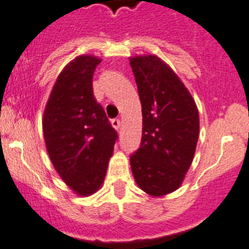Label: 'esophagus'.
Instances as JSON below:
<instances>
[{
	"instance_id": "obj_1",
	"label": "esophagus",
	"mask_w": 249,
	"mask_h": 249,
	"mask_svg": "<svg viewBox=\"0 0 249 249\" xmlns=\"http://www.w3.org/2000/svg\"><path fill=\"white\" fill-rule=\"evenodd\" d=\"M112 125L115 130H119L122 127V122L119 119H113L112 120Z\"/></svg>"
}]
</instances>
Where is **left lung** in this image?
Returning a JSON list of instances; mask_svg holds the SVG:
<instances>
[{"instance_id": "left-lung-1", "label": "left lung", "mask_w": 249, "mask_h": 249, "mask_svg": "<svg viewBox=\"0 0 249 249\" xmlns=\"http://www.w3.org/2000/svg\"><path fill=\"white\" fill-rule=\"evenodd\" d=\"M142 106V139L130 157L141 190L159 197L180 187L194 160L199 136L195 100L178 76L157 55L130 58Z\"/></svg>"}]
</instances>
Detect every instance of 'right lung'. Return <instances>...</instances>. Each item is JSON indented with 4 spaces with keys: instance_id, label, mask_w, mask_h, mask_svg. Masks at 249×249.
Listing matches in <instances>:
<instances>
[{
    "instance_id": "right-lung-1",
    "label": "right lung",
    "mask_w": 249,
    "mask_h": 249,
    "mask_svg": "<svg viewBox=\"0 0 249 249\" xmlns=\"http://www.w3.org/2000/svg\"><path fill=\"white\" fill-rule=\"evenodd\" d=\"M101 59L79 55L60 71L43 113L46 148L53 166L79 196L102 185L118 134L93 96Z\"/></svg>"
}]
</instances>
